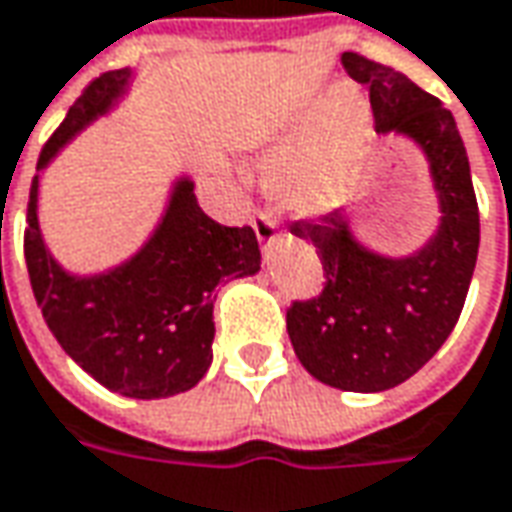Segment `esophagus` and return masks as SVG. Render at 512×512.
<instances>
[{
  "mask_svg": "<svg viewBox=\"0 0 512 512\" xmlns=\"http://www.w3.org/2000/svg\"><path fill=\"white\" fill-rule=\"evenodd\" d=\"M253 230H256V236H259V242H265V245H270L273 239H276V222L270 219V216H265V213H259V216H253Z\"/></svg>",
  "mask_w": 512,
  "mask_h": 512,
  "instance_id": "34e87169",
  "label": "esophagus"
}]
</instances>
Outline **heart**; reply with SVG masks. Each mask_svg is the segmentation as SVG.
I'll list each match as a JSON object with an SVG mask.
<instances>
[{
	"label": "heart",
	"mask_w": 512,
	"mask_h": 512,
	"mask_svg": "<svg viewBox=\"0 0 512 512\" xmlns=\"http://www.w3.org/2000/svg\"><path fill=\"white\" fill-rule=\"evenodd\" d=\"M367 136L364 105L350 93H336L319 125L273 165L276 196L302 216L339 207L353 185Z\"/></svg>",
	"instance_id": "b5f03b06"
}]
</instances>
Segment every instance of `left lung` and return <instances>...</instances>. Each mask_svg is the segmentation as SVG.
Returning a JSON list of instances; mask_svg holds the SVG:
<instances>
[{
    "label": "left lung",
    "mask_w": 512,
    "mask_h": 512,
    "mask_svg": "<svg viewBox=\"0 0 512 512\" xmlns=\"http://www.w3.org/2000/svg\"><path fill=\"white\" fill-rule=\"evenodd\" d=\"M342 65L370 90L373 128L402 133L424 150L442 225L419 253L387 259L353 239L339 210L296 219L290 233L319 253L325 287L287 307V336L319 382L379 393L422 370L459 322L479 256V205L453 113L404 73L362 53H342Z\"/></svg>",
    "instance_id": "8db88e82"
}]
</instances>
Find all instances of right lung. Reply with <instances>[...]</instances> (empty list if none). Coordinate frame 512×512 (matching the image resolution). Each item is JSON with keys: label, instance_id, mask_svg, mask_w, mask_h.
I'll use <instances>...</instances> for the list:
<instances>
[{"label": "right lung", "instance_id": "obj_1", "mask_svg": "<svg viewBox=\"0 0 512 512\" xmlns=\"http://www.w3.org/2000/svg\"><path fill=\"white\" fill-rule=\"evenodd\" d=\"M130 70L96 76L39 153L45 168L56 150L125 93ZM33 176L25 227V262L36 305L62 350L85 373L130 399L185 393L213 362V290L262 265L253 227L213 222L196 202L193 182L173 187L168 213L150 242L122 267L76 279L53 262L36 219Z\"/></svg>", "mask_w": 512, "mask_h": 512}]
</instances>
